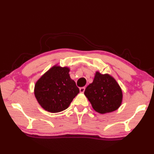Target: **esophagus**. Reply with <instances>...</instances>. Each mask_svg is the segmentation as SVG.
<instances>
[{"mask_svg": "<svg viewBox=\"0 0 154 154\" xmlns=\"http://www.w3.org/2000/svg\"><path fill=\"white\" fill-rule=\"evenodd\" d=\"M85 90V87H81V88H79V91H80L81 93H84Z\"/></svg>", "mask_w": 154, "mask_h": 154, "instance_id": "1", "label": "esophagus"}]
</instances>
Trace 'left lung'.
I'll list each match as a JSON object with an SVG mask.
<instances>
[{
  "mask_svg": "<svg viewBox=\"0 0 154 154\" xmlns=\"http://www.w3.org/2000/svg\"><path fill=\"white\" fill-rule=\"evenodd\" d=\"M84 94L97 112L104 114L116 110L120 106L122 93L119 85L108 74L97 72L93 83L88 85Z\"/></svg>",
  "mask_w": 154,
  "mask_h": 154,
  "instance_id": "1",
  "label": "left lung"
}]
</instances>
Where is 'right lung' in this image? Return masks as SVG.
Instances as JSON below:
<instances>
[{
    "label": "right lung",
    "instance_id": "1",
    "mask_svg": "<svg viewBox=\"0 0 154 154\" xmlns=\"http://www.w3.org/2000/svg\"><path fill=\"white\" fill-rule=\"evenodd\" d=\"M67 67L54 66L35 83L34 94L38 102L52 113L67 109L79 89L69 75Z\"/></svg>",
    "mask_w": 154,
    "mask_h": 154
}]
</instances>
